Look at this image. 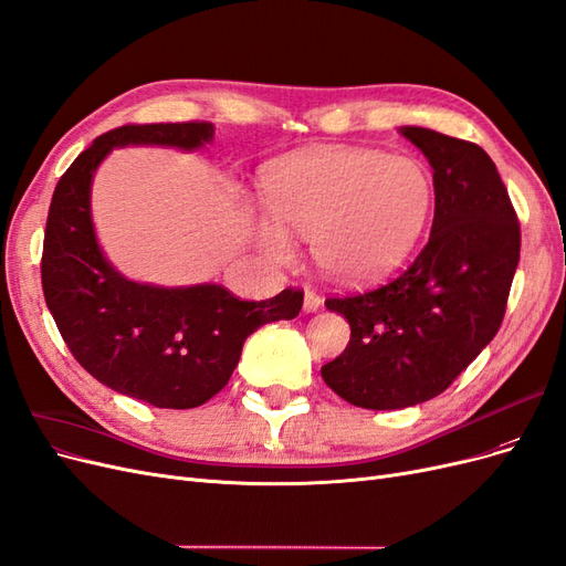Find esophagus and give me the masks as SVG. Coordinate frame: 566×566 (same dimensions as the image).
<instances>
[{
  "label": "esophagus",
  "mask_w": 566,
  "mask_h": 566,
  "mask_svg": "<svg viewBox=\"0 0 566 566\" xmlns=\"http://www.w3.org/2000/svg\"><path fill=\"white\" fill-rule=\"evenodd\" d=\"M322 303H324V298L313 289H307L305 294H303V310H305V313H317V310L322 307Z\"/></svg>",
  "instance_id": "34e87169"
}]
</instances>
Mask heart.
<instances>
[{
	"mask_svg": "<svg viewBox=\"0 0 566 566\" xmlns=\"http://www.w3.org/2000/svg\"><path fill=\"white\" fill-rule=\"evenodd\" d=\"M270 216L253 221L259 244L294 259L291 234L313 242L326 277L361 286L402 265L430 223L434 180L421 159L367 148H315L265 167Z\"/></svg>",
	"mask_w": 566,
	"mask_h": 566,
	"instance_id": "obj_1",
	"label": "heart"
}]
</instances>
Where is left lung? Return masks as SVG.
I'll use <instances>...</instances> for the list:
<instances>
[{
	"instance_id": "8db88e82",
	"label": "left lung",
	"mask_w": 566,
	"mask_h": 566,
	"mask_svg": "<svg viewBox=\"0 0 566 566\" xmlns=\"http://www.w3.org/2000/svg\"><path fill=\"white\" fill-rule=\"evenodd\" d=\"M399 134L432 167L430 240L390 284L326 301L348 319L350 343L322 378L374 411L421 405L451 386L496 336L520 263L515 209L480 145L423 126Z\"/></svg>"
}]
</instances>
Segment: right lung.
<instances>
[{
    "mask_svg": "<svg viewBox=\"0 0 566 566\" xmlns=\"http://www.w3.org/2000/svg\"><path fill=\"white\" fill-rule=\"evenodd\" d=\"M211 140L209 122L119 126L72 161L49 207L42 286L63 340L103 386L157 409L205 405L230 380L244 340L263 324L294 319L303 305L291 289L259 303L213 282H134L103 253L91 213L103 159L126 145L195 153Z\"/></svg>",
    "mask_w": 566,
    "mask_h": 566,
    "instance_id": "right-lung-1",
    "label": "right lung"
}]
</instances>
